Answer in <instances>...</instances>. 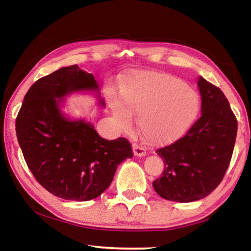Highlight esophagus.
<instances>
[{
	"label": "esophagus",
	"mask_w": 251,
	"mask_h": 251,
	"mask_svg": "<svg viewBox=\"0 0 251 251\" xmlns=\"http://www.w3.org/2000/svg\"><path fill=\"white\" fill-rule=\"evenodd\" d=\"M133 151L135 156L142 157L146 155V150L143 146L138 145V144H133Z\"/></svg>",
	"instance_id": "34e87169"
}]
</instances>
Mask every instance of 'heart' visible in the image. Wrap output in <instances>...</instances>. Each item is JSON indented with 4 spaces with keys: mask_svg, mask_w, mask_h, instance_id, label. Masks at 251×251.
<instances>
[{
    "mask_svg": "<svg viewBox=\"0 0 251 251\" xmlns=\"http://www.w3.org/2000/svg\"><path fill=\"white\" fill-rule=\"evenodd\" d=\"M118 126L128 129L133 114L144 138L164 144L179 138L198 115L201 100L195 90L175 76L158 72H136L128 76L122 100L109 97Z\"/></svg>",
    "mask_w": 251,
    "mask_h": 251,
    "instance_id": "1",
    "label": "heart"
}]
</instances>
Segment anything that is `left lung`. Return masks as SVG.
Listing matches in <instances>:
<instances>
[{
  "label": "left lung",
  "instance_id": "1",
  "mask_svg": "<svg viewBox=\"0 0 251 251\" xmlns=\"http://www.w3.org/2000/svg\"><path fill=\"white\" fill-rule=\"evenodd\" d=\"M201 116L184 137L157 150L164 172L152 181L167 201L190 202L205 198L222 182L230 163L237 120L224 93L205 78L198 79Z\"/></svg>",
  "mask_w": 251,
  "mask_h": 251
}]
</instances>
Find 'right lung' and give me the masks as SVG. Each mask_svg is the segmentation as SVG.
Masks as SVG:
<instances>
[{
	"instance_id": "right-lung-1",
	"label": "right lung",
	"mask_w": 251,
	"mask_h": 251,
	"mask_svg": "<svg viewBox=\"0 0 251 251\" xmlns=\"http://www.w3.org/2000/svg\"><path fill=\"white\" fill-rule=\"evenodd\" d=\"M80 91L100 90L94 75L78 65L37 79L24 97L15 127L35 179L54 196L87 201L107 189L117 166L131 158L133 151L126 138L107 141L90 122L71 121L62 113L63 99ZM100 104L105 105L101 99Z\"/></svg>"
}]
</instances>
